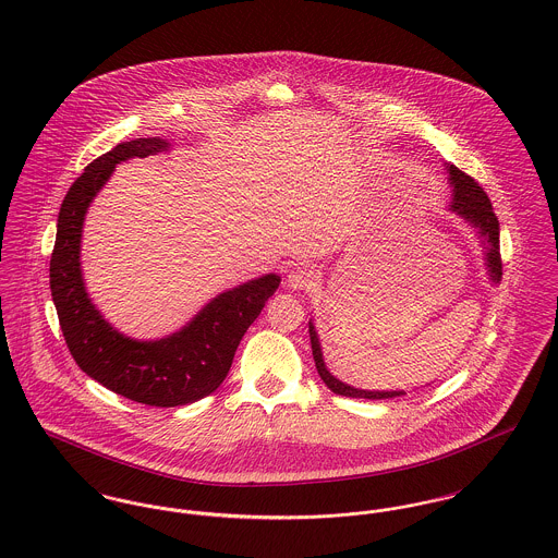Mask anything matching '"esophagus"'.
I'll return each mask as SVG.
<instances>
[{
    "mask_svg": "<svg viewBox=\"0 0 558 558\" xmlns=\"http://www.w3.org/2000/svg\"><path fill=\"white\" fill-rule=\"evenodd\" d=\"M318 282V271L310 265H298L289 274V287L291 289H310Z\"/></svg>",
    "mask_w": 558,
    "mask_h": 558,
    "instance_id": "obj_1",
    "label": "esophagus"
}]
</instances>
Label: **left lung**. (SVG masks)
I'll use <instances>...</instances> for the list:
<instances>
[{
    "instance_id": "obj_1",
    "label": "left lung",
    "mask_w": 558,
    "mask_h": 558,
    "mask_svg": "<svg viewBox=\"0 0 558 558\" xmlns=\"http://www.w3.org/2000/svg\"><path fill=\"white\" fill-rule=\"evenodd\" d=\"M450 180L454 184V202H452V210L465 216L470 222H473L480 233L486 238L488 242V271L493 276L495 282L501 280L504 274V263H501V253H499V220L493 213V204L488 199V195L484 193V189L473 180L470 173L461 172L459 168L450 166ZM310 342H312V354H314V363L318 369V376L323 378V383L329 386L336 395L343 397H352V399H392V397H401L405 392L401 390H388V392H374V390H361V388H352V386L343 385L338 378H333L329 374V369L325 367L323 361V352H320V343L316 338L314 325L310 323Z\"/></svg>"
}]
</instances>
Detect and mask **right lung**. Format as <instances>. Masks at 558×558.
<instances>
[{"instance_id": "1", "label": "right lung", "mask_w": 558, "mask_h": 558, "mask_svg": "<svg viewBox=\"0 0 558 558\" xmlns=\"http://www.w3.org/2000/svg\"><path fill=\"white\" fill-rule=\"evenodd\" d=\"M168 142L137 137L88 163L70 186L57 220L50 255V293L65 343L78 367L131 401L173 408L215 392L265 301L280 287L276 274L251 280L210 301L189 327L159 342H135L114 331L86 298L81 276V233L86 208L114 166L166 150Z\"/></svg>"}]
</instances>
